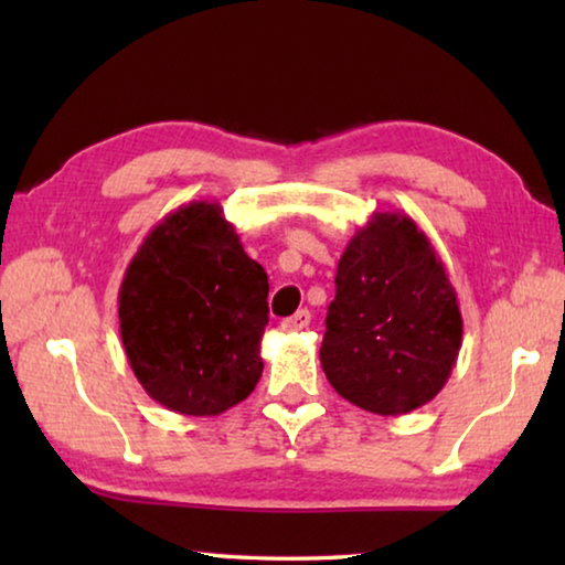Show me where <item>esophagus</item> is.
Masks as SVG:
<instances>
[{"mask_svg": "<svg viewBox=\"0 0 565 565\" xmlns=\"http://www.w3.org/2000/svg\"><path fill=\"white\" fill-rule=\"evenodd\" d=\"M309 323H311V313L306 311V309H301V311H296L294 317L284 319V321H281V329H284V331H289V333H294V331H303V329H309Z\"/></svg>", "mask_w": 565, "mask_h": 565, "instance_id": "obj_1", "label": "esophagus"}]
</instances>
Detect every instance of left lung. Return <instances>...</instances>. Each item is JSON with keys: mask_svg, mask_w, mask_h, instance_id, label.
Returning a JSON list of instances; mask_svg holds the SVG:
<instances>
[{"mask_svg": "<svg viewBox=\"0 0 565 565\" xmlns=\"http://www.w3.org/2000/svg\"><path fill=\"white\" fill-rule=\"evenodd\" d=\"M463 319L446 266L416 222L374 212L343 248L321 369L337 394L379 416L436 398L456 366Z\"/></svg>", "mask_w": 565, "mask_h": 565, "instance_id": "8db88e82", "label": "left lung"}]
</instances>
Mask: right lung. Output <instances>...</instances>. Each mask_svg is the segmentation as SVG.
<instances>
[{"label":"right lung","instance_id":"1","mask_svg":"<svg viewBox=\"0 0 565 565\" xmlns=\"http://www.w3.org/2000/svg\"><path fill=\"white\" fill-rule=\"evenodd\" d=\"M269 276L218 202H189L151 228L119 286L134 376L181 416H218L259 384Z\"/></svg>","mask_w":565,"mask_h":565}]
</instances>
